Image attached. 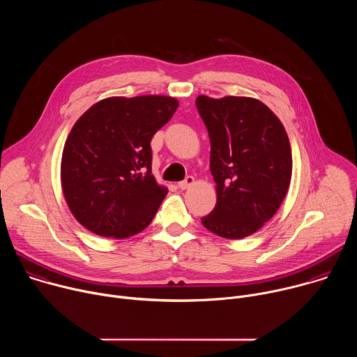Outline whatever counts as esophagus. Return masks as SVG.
<instances>
[{
  "label": "esophagus",
  "mask_w": 357,
  "mask_h": 357,
  "mask_svg": "<svg viewBox=\"0 0 357 357\" xmlns=\"http://www.w3.org/2000/svg\"><path fill=\"white\" fill-rule=\"evenodd\" d=\"M193 182H195L193 176L188 175V176L183 179V181H181V182L178 183V188H179V189H188L190 185H193Z\"/></svg>",
  "instance_id": "1"
}]
</instances>
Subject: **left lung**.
<instances>
[{
    "mask_svg": "<svg viewBox=\"0 0 357 357\" xmlns=\"http://www.w3.org/2000/svg\"><path fill=\"white\" fill-rule=\"evenodd\" d=\"M211 138L218 202L202 225L225 238H243L268 222L287 195L292 155L278 117L261 101L227 96L196 98Z\"/></svg>",
    "mask_w": 357,
    "mask_h": 357,
    "instance_id": "1",
    "label": "left lung"
}]
</instances>
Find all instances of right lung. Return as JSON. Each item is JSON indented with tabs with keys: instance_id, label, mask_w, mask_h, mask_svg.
<instances>
[{
	"instance_id": "1",
	"label": "right lung",
	"mask_w": 357,
	"mask_h": 357,
	"mask_svg": "<svg viewBox=\"0 0 357 357\" xmlns=\"http://www.w3.org/2000/svg\"><path fill=\"white\" fill-rule=\"evenodd\" d=\"M178 105L167 96L110 97L76 121L63 148L61 178L82 226L126 238L152 222L168 189L152 176L151 139Z\"/></svg>"
}]
</instances>
